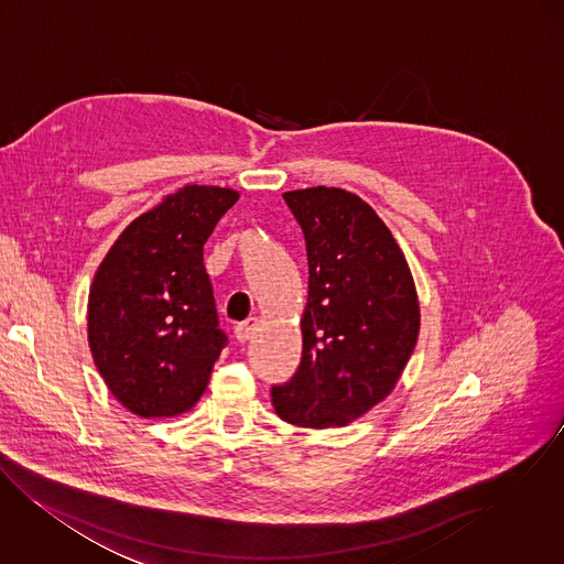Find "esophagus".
Segmentation results:
<instances>
[{
  "mask_svg": "<svg viewBox=\"0 0 564 564\" xmlns=\"http://www.w3.org/2000/svg\"><path fill=\"white\" fill-rule=\"evenodd\" d=\"M256 330H258V317H249V319H245V322H240V324L236 326L234 335H236V339H238L240 344H245V341H249V339L256 335Z\"/></svg>",
  "mask_w": 564,
  "mask_h": 564,
  "instance_id": "1",
  "label": "esophagus"
}]
</instances>
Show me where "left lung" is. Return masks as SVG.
Listing matches in <instances>:
<instances>
[{
    "mask_svg": "<svg viewBox=\"0 0 564 564\" xmlns=\"http://www.w3.org/2000/svg\"><path fill=\"white\" fill-rule=\"evenodd\" d=\"M308 263L303 358L270 390L299 427H346L394 389L421 326L414 281L389 227L341 188L283 193Z\"/></svg>",
    "mask_w": 564,
    "mask_h": 564,
    "instance_id": "8db88e82",
    "label": "left lung"
}]
</instances>
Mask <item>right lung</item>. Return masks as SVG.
<instances>
[{"mask_svg":"<svg viewBox=\"0 0 564 564\" xmlns=\"http://www.w3.org/2000/svg\"><path fill=\"white\" fill-rule=\"evenodd\" d=\"M236 202L231 188H180L130 223L94 276L89 349L113 397L139 416L191 410L227 346L204 245Z\"/></svg>","mask_w":564,"mask_h":564,"instance_id":"1","label":"right lung"}]
</instances>
